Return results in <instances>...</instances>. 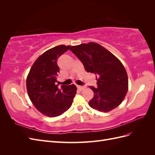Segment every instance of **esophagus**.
Masks as SVG:
<instances>
[{
	"mask_svg": "<svg viewBox=\"0 0 155 155\" xmlns=\"http://www.w3.org/2000/svg\"><path fill=\"white\" fill-rule=\"evenodd\" d=\"M77 87H78V88L79 89V91H83V89L85 88V86H81V85H78Z\"/></svg>",
	"mask_w": 155,
	"mask_h": 155,
	"instance_id": "obj_1",
	"label": "esophagus"
}]
</instances>
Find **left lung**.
Masks as SVG:
<instances>
[{
	"mask_svg": "<svg viewBox=\"0 0 155 155\" xmlns=\"http://www.w3.org/2000/svg\"><path fill=\"white\" fill-rule=\"evenodd\" d=\"M70 50L87 72L96 74L97 88L89 87L94 93L90 107L105 112L120 105L128 91L127 74L120 61L96 43L73 46Z\"/></svg>",
	"mask_w": 155,
	"mask_h": 155,
	"instance_id": "left-lung-1",
	"label": "left lung"
}]
</instances>
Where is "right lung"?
I'll return each instance as SVG.
<instances>
[{"label":"right lung","instance_id":"right-lung-1","mask_svg":"<svg viewBox=\"0 0 155 155\" xmlns=\"http://www.w3.org/2000/svg\"><path fill=\"white\" fill-rule=\"evenodd\" d=\"M70 46L59 45L37 58L30 70L26 88L30 100L42 114L49 117L63 114L71 107L77 88L57 84L59 67L57 60Z\"/></svg>","mask_w":155,"mask_h":155}]
</instances>
